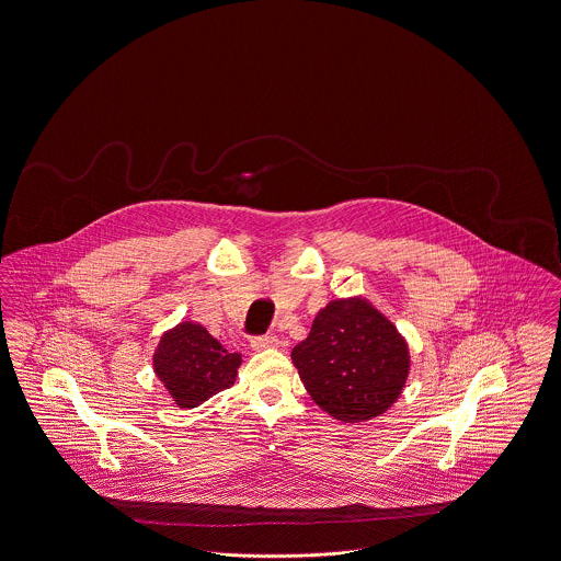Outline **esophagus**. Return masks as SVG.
I'll return each mask as SVG.
<instances>
[{
  "instance_id": "34e87169",
  "label": "esophagus",
  "mask_w": 561,
  "mask_h": 561,
  "mask_svg": "<svg viewBox=\"0 0 561 561\" xmlns=\"http://www.w3.org/2000/svg\"><path fill=\"white\" fill-rule=\"evenodd\" d=\"M279 344V340L275 335H260L251 340V348L253 351H266V348H275Z\"/></svg>"
}]
</instances>
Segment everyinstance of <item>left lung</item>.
I'll list each match as a JSON object with an SVG mask.
<instances>
[{"label":"left lung","instance_id":"left-lung-1","mask_svg":"<svg viewBox=\"0 0 561 561\" xmlns=\"http://www.w3.org/2000/svg\"><path fill=\"white\" fill-rule=\"evenodd\" d=\"M290 357L311 400L344 424L391 409L411 370L407 340L364 297L329 301Z\"/></svg>","mask_w":561,"mask_h":561}]
</instances>
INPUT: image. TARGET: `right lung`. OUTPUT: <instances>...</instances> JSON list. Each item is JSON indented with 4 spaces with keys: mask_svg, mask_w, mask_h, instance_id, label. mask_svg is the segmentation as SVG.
<instances>
[{
    "mask_svg": "<svg viewBox=\"0 0 561 561\" xmlns=\"http://www.w3.org/2000/svg\"><path fill=\"white\" fill-rule=\"evenodd\" d=\"M241 353H228L202 324L183 320L168 329L152 355V370L181 409H195L234 385Z\"/></svg>",
    "mask_w": 561,
    "mask_h": 561,
    "instance_id": "obj_1",
    "label": "right lung"
}]
</instances>
